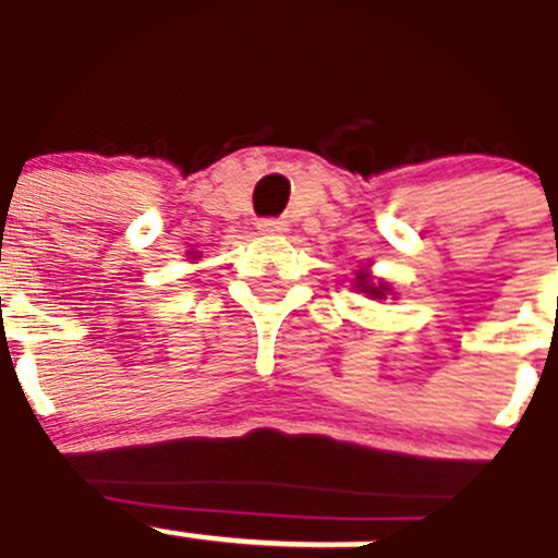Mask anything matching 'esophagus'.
I'll list each match as a JSON object with an SVG mask.
<instances>
[{"mask_svg":"<svg viewBox=\"0 0 558 558\" xmlns=\"http://www.w3.org/2000/svg\"><path fill=\"white\" fill-rule=\"evenodd\" d=\"M286 221L280 219H260L258 221V230L264 232V235H280V232H286Z\"/></svg>","mask_w":558,"mask_h":558,"instance_id":"34e87169","label":"esophagus"}]
</instances>
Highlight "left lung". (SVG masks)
Segmentation results:
<instances>
[{
	"label": "left lung",
	"instance_id": "1",
	"mask_svg": "<svg viewBox=\"0 0 558 558\" xmlns=\"http://www.w3.org/2000/svg\"><path fill=\"white\" fill-rule=\"evenodd\" d=\"M356 292L367 294V298H373V300H385V294L390 292V286L373 283L371 275H367L365 269H360V272H356Z\"/></svg>",
	"mask_w": 558,
	"mask_h": 558
}]
</instances>
